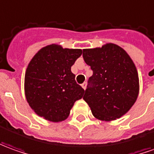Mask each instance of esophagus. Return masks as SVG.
<instances>
[{
  "label": "esophagus",
  "mask_w": 154,
  "mask_h": 154,
  "mask_svg": "<svg viewBox=\"0 0 154 154\" xmlns=\"http://www.w3.org/2000/svg\"><path fill=\"white\" fill-rule=\"evenodd\" d=\"M86 86H87V83H86V82H83V83L82 84V88H83V89H85Z\"/></svg>",
  "instance_id": "1"
}]
</instances>
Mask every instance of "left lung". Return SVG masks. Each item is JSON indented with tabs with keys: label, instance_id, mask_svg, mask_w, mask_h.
<instances>
[{
	"label": "left lung",
	"instance_id": "obj_1",
	"mask_svg": "<svg viewBox=\"0 0 154 154\" xmlns=\"http://www.w3.org/2000/svg\"><path fill=\"white\" fill-rule=\"evenodd\" d=\"M82 52L84 61L93 71L83 99L97 119L116 120L129 110L138 96V74L133 61L114 44Z\"/></svg>",
	"mask_w": 154,
	"mask_h": 154
}]
</instances>
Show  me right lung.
Returning <instances> with one entry per match:
<instances>
[{
    "instance_id": "right-lung-1",
    "label": "right lung",
    "mask_w": 154,
    "mask_h": 154,
    "mask_svg": "<svg viewBox=\"0 0 154 154\" xmlns=\"http://www.w3.org/2000/svg\"><path fill=\"white\" fill-rule=\"evenodd\" d=\"M82 51L57 45L42 48L31 60L25 74V95L39 116L59 122L66 120L84 89L75 80L71 67Z\"/></svg>"
}]
</instances>
